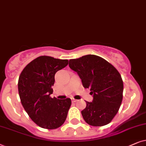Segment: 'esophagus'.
<instances>
[{"label": "esophagus", "mask_w": 146, "mask_h": 146, "mask_svg": "<svg viewBox=\"0 0 146 146\" xmlns=\"http://www.w3.org/2000/svg\"><path fill=\"white\" fill-rule=\"evenodd\" d=\"M71 101H72V102L75 103V102H77V101H78V100H75V99H71Z\"/></svg>", "instance_id": "34e87169"}]
</instances>
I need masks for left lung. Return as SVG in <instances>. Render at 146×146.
<instances>
[{"mask_svg":"<svg viewBox=\"0 0 146 146\" xmlns=\"http://www.w3.org/2000/svg\"><path fill=\"white\" fill-rule=\"evenodd\" d=\"M69 66L78 74L83 87L90 89V94L93 95L92 102H86V108L81 111L85 122L96 127L110 123L123 99V81L117 70L94 55L70 59Z\"/></svg>","mask_w":146,"mask_h":146,"instance_id":"8db88e82","label":"left lung"}]
</instances>
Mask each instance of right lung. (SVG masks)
Instances as JSON below:
<instances>
[{"label":"right lung","mask_w":146,"mask_h":146,"mask_svg":"<svg viewBox=\"0 0 146 146\" xmlns=\"http://www.w3.org/2000/svg\"><path fill=\"white\" fill-rule=\"evenodd\" d=\"M68 65V60L40 56L21 72L18 82L21 104L31 119L40 127L57 129L67 118L71 105L69 98H51L55 75Z\"/></svg>","instance_id":"obj_1"}]
</instances>
